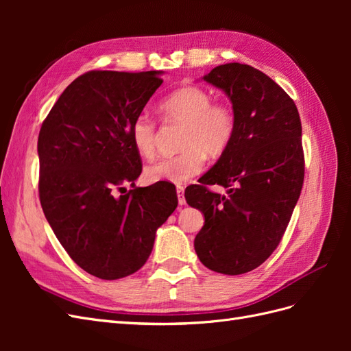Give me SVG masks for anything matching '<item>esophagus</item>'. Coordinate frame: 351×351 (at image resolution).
Segmentation results:
<instances>
[{
	"label": "esophagus",
	"mask_w": 351,
	"mask_h": 351,
	"mask_svg": "<svg viewBox=\"0 0 351 351\" xmlns=\"http://www.w3.org/2000/svg\"><path fill=\"white\" fill-rule=\"evenodd\" d=\"M177 197H178V205H186V199H184V187L183 186H177Z\"/></svg>",
	"instance_id": "34e87169"
}]
</instances>
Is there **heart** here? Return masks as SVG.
Listing matches in <instances>:
<instances>
[{
    "label": "heart",
    "mask_w": 351,
    "mask_h": 351,
    "mask_svg": "<svg viewBox=\"0 0 351 351\" xmlns=\"http://www.w3.org/2000/svg\"><path fill=\"white\" fill-rule=\"evenodd\" d=\"M167 123H183L178 146L182 151L164 156L145 168L149 183H184L204 171L206 155L218 158L232 143L237 130L234 110L226 102H212L210 93L197 86L173 90L159 102ZM130 139L141 156L152 158L156 149V123L149 115H137Z\"/></svg>",
    "instance_id": "obj_1"
}]
</instances>
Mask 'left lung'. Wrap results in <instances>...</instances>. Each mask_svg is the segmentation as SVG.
<instances>
[{
    "mask_svg": "<svg viewBox=\"0 0 351 351\" xmlns=\"http://www.w3.org/2000/svg\"><path fill=\"white\" fill-rule=\"evenodd\" d=\"M224 90L237 130L226 154L186 189L187 204L205 215L195 239L197 258L210 271L240 275L258 268L280 244L304 178L302 123L294 101L267 74L228 62L204 76ZM206 184L229 189L209 193Z\"/></svg>",
    "mask_w": 351,
    "mask_h": 351,
    "instance_id": "1",
    "label": "left lung"
}]
</instances>
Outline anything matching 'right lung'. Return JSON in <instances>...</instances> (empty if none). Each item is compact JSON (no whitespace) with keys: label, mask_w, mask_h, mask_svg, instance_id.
<instances>
[{"label":"right lung","mask_w":351,"mask_h":351,"mask_svg":"<svg viewBox=\"0 0 351 351\" xmlns=\"http://www.w3.org/2000/svg\"><path fill=\"white\" fill-rule=\"evenodd\" d=\"M162 71H88L73 80L38 137L39 199L69 256L101 280L124 278L149 258L155 232L177 208L173 187H136L142 159L130 127ZM130 182L125 195L115 189Z\"/></svg>","instance_id":"add662e5"}]
</instances>
